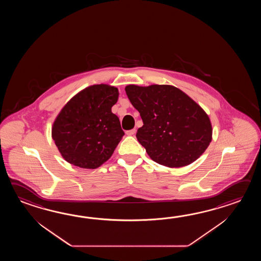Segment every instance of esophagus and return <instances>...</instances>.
Wrapping results in <instances>:
<instances>
[{"mask_svg":"<svg viewBox=\"0 0 261 261\" xmlns=\"http://www.w3.org/2000/svg\"><path fill=\"white\" fill-rule=\"evenodd\" d=\"M135 133H136V129H135V128H133V129H129V130H127V132H126V134L128 135V136L134 135Z\"/></svg>","mask_w":261,"mask_h":261,"instance_id":"obj_1","label":"esophagus"}]
</instances>
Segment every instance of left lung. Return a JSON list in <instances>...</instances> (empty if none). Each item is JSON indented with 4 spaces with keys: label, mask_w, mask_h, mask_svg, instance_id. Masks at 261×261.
Wrapping results in <instances>:
<instances>
[{
    "label": "left lung",
    "mask_w": 261,
    "mask_h": 261,
    "mask_svg": "<svg viewBox=\"0 0 261 261\" xmlns=\"http://www.w3.org/2000/svg\"><path fill=\"white\" fill-rule=\"evenodd\" d=\"M125 90L143 119L136 137L151 160L179 168L191 164L207 149L213 134L210 118L181 89L170 85H128Z\"/></svg>",
    "instance_id": "left-lung-1"
}]
</instances>
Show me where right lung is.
<instances>
[{
    "mask_svg": "<svg viewBox=\"0 0 261 261\" xmlns=\"http://www.w3.org/2000/svg\"><path fill=\"white\" fill-rule=\"evenodd\" d=\"M118 89L100 84L74 95L52 126V138L62 158L74 166L96 169L108 161L124 132L112 113Z\"/></svg>",
    "mask_w": 261,
    "mask_h": 261,
    "instance_id": "right-lung-1",
    "label": "right lung"
}]
</instances>
